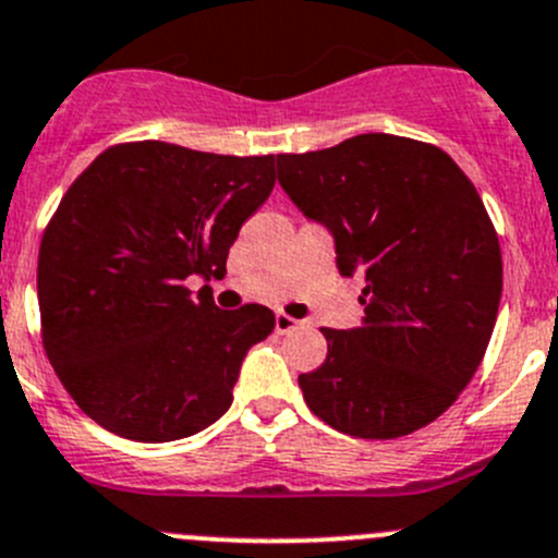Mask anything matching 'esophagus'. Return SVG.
Here are the masks:
<instances>
[{
  "label": "esophagus",
  "mask_w": 558,
  "mask_h": 558,
  "mask_svg": "<svg viewBox=\"0 0 558 558\" xmlns=\"http://www.w3.org/2000/svg\"><path fill=\"white\" fill-rule=\"evenodd\" d=\"M296 318H291L289 313H275V332H280V335H286V332H291V329H296Z\"/></svg>",
  "instance_id": "esophagus-1"
}]
</instances>
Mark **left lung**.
I'll return each instance as SVG.
<instances>
[{"label": "left lung", "instance_id": "left-lung-1", "mask_svg": "<svg viewBox=\"0 0 558 558\" xmlns=\"http://www.w3.org/2000/svg\"><path fill=\"white\" fill-rule=\"evenodd\" d=\"M278 180L335 236L340 275H362L365 318L329 329L327 360L302 373L318 420L356 439L434 423L472 381L501 300V247L477 187L434 144L362 133L278 155Z\"/></svg>", "mask_w": 558, "mask_h": 558}]
</instances>
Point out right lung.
<instances>
[{"label": "right lung", "instance_id": "obj_1", "mask_svg": "<svg viewBox=\"0 0 558 558\" xmlns=\"http://www.w3.org/2000/svg\"><path fill=\"white\" fill-rule=\"evenodd\" d=\"M275 155L128 142L97 155L43 231L37 302L48 362L86 416L122 439L174 441L229 411L264 305L220 311L191 275H226Z\"/></svg>", "mask_w": 558, "mask_h": 558}]
</instances>
